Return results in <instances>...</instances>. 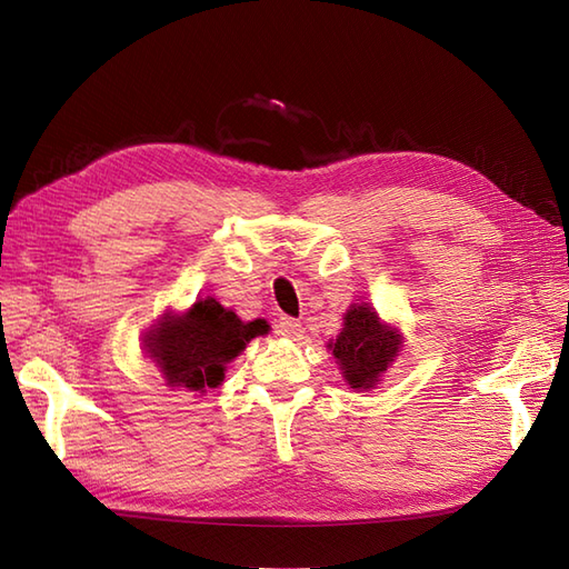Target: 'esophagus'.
<instances>
[{
  "instance_id": "esophagus-1",
  "label": "esophagus",
  "mask_w": 569,
  "mask_h": 569,
  "mask_svg": "<svg viewBox=\"0 0 569 569\" xmlns=\"http://www.w3.org/2000/svg\"><path fill=\"white\" fill-rule=\"evenodd\" d=\"M300 327L302 323L293 317H281L279 321H276V333L279 336H286V338H293L300 333Z\"/></svg>"
}]
</instances>
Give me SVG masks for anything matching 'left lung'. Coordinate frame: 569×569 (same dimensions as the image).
<instances>
[{
    "mask_svg": "<svg viewBox=\"0 0 569 569\" xmlns=\"http://www.w3.org/2000/svg\"><path fill=\"white\" fill-rule=\"evenodd\" d=\"M405 338L398 327L386 323L369 302H355L343 315V329L327 348L346 383L355 391H371L396 362Z\"/></svg>",
    "mask_w": 569,
    "mask_h": 569,
    "instance_id": "obj_1",
    "label": "left lung"
}]
</instances>
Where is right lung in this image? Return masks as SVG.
<instances>
[{"instance_id": "obj_1", "label": "right lung", "mask_w": 569, "mask_h": 569, "mask_svg": "<svg viewBox=\"0 0 569 569\" xmlns=\"http://www.w3.org/2000/svg\"><path fill=\"white\" fill-rule=\"evenodd\" d=\"M269 333L264 319L242 321L233 310L207 296L186 312L167 310L142 336V350L161 371L169 388L204 396L226 379V365L246 350L252 338Z\"/></svg>"}]
</instances>
